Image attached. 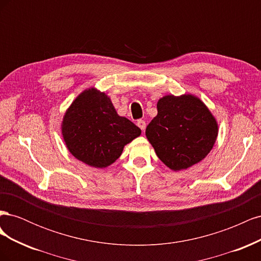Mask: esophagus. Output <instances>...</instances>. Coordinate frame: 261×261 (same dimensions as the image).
Listing matches in <instances>:
<instances>
[{"label":"esophagus","instance_id":"obj_1","mask_svg":"<svg viewBox=\"0 0 261 261\" xmlns=\"http://www.w3.org/2000/svg\"><path fill=\"white\" fill-rule=\"evenodd\" d=\"M137 125H138V127H139L141 130H143V132L146 129V122H145V121L138 120V121H137Z\"/></svg>","mask_w":261,"mask_h":261}]
</instances>
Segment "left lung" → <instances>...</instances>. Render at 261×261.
Listing matches in <instances>:
<instances>
[{
	"label": "left lung",
	"mask_w": 261,
	"mask_h": 261,
	"mask_svg": "<svg viewBox=\"0 0 261 261\" xmlns=\"http://www.w3.org/2000/svg\"><path fill=\"white\" fill-rule=\"evenodd\" d=\"M158 114L146 136L158 158L173 171L186 170L203 160L218 137V122L194 94H168L156 103Z\"/></svg>",
	"instance_id": "obj_1"
}]
</instances>
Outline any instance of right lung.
<instances>
[{
    "mask_svg": "<svg viewBox=\"0 0 261 261\" xmlns=\"http://www.w3.org/2000/svg\"><path fill=\"white\" fill-rule=\"evenodd\" d=\"M61 129L68 151L97 169L114 163L124 147L141 134L128 118L117 114L108 94L93 87L72 102L63 116Z\"/></svg>",
    "mask_w": 261,
    "mask_h": 261,
    "instance_id": "obj_1",
    "label": "right lung"
}]
</instances>
